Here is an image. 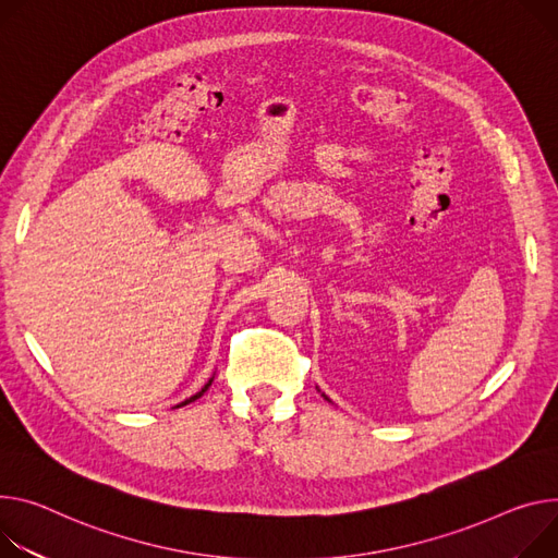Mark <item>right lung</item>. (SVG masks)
<instances>
[{
	"instance_id": "obj_1",
	"label": "right lung",
	"mask_w": 558,
	"mask_h": 558,
	"mask_svg": "<svg viewBox=\"0 0 558 558\" xmlns=\"http://www.w3.org/2000/svg\"><path fill=\"white\" fill-rule=\"evenodd\" d=\"M211 383H214V378H211V380H209V383H207V385H205V387H202V389H199V391H197V393H195V396H191V398H189V400H184V402H182V404H186V402H193V400H197V398H199V396H202V393H205V391H207V389H209V385H211Z\"/></svg>"
}]
</instances>
